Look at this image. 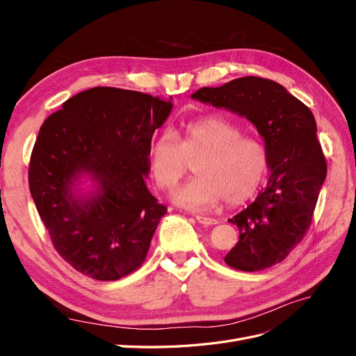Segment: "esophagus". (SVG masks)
Returning a JSON list of instances; mask_svg holds the SVG:
<instances>
[{"label": "esophagus", "instance_id": "1", "mask_svg": "<svg viewBox=\"0 0 356 356\" xmlns=\"http://www.w3.org/2000/svg\"><path fill=\"white\" fill-rule=\"evenodd\" d=\"M196 220L202 224V225H215V224H218V221L215 220V218H211V217H207V215H196Z\"/></svg>", "mask_w": 356, "mask_h": 356}]
</instances>
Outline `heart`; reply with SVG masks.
<instances>
[{
	"label": "heart",
	"instance_id": "obj_1",
	"mask_svg": "<svg viewBox=\"0 0 356 356\" xmlns=\"http://www.w3.org/2000/svg\"><path fill=\"white\" fill-rule=\"evenodd\" d=\"M195 163L196 177L174 193L181 207L202 211L222 199L238 207L252 199L267 174L268 157L261 141L243 136L227 118L207 115L182 126L175 138L165 132L148 148V166L156 184L172 190Z\"/></svg>",
	"mask_w": 356,
	"mask_h": 356
}]
</instances>
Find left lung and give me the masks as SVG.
<instances>
[{
	"label": "left lung",
	"mask_w": 356,
	"mask_h": 356,
	"mask_svg": "<svg viewBox=\"0 0 356 356\" xmlns=\"http://www.w3.org/2000/svg\"><path fill=\"white\" fill-rule=\"evenodd\" d=\"M191 98L246 117L267 149L270 178L250 207L229 220L238 225L239 242L224 261L242 272L281 263L309 230L327 177L314 114L284 86L252 75L202 88Z\"/></svg>",
	"instance_id": "obj_1"
}]
</instances>
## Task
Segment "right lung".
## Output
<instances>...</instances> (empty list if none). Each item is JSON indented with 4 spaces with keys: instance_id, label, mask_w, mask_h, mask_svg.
Returning a JSON list of instances; mask_svg holds the SVG:
<instances>
[{
    "instance_id": "add662e5",
    "label": "right lung",
    "mask_w": 356,
    "mask_h": 356,
    "mask_svg": "<svg viewBox=\"0 0 356 356\" xmlns=\"http://www.w3.org/2000/svg\"><path fill=\"white\" fill-rule=\"evenodd\" d=\"M172 99V98H170ZM93 88L42 123L29 160V191L58 254L96 281H117L145 260L165 204L148 191V148L172 102ZM89 175L97 191L74 195Z\"/></svg>"
}]
</instances>
